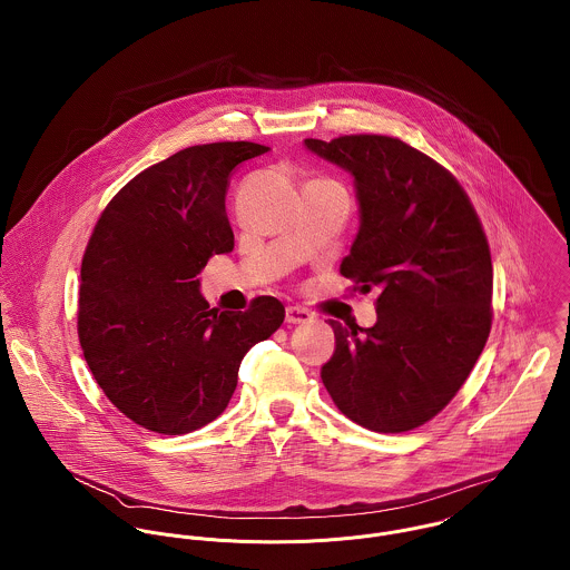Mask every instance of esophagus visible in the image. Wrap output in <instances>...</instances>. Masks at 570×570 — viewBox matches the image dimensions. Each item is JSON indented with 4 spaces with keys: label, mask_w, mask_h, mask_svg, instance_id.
<instances>
[{
    "label": "esophagus",
    "mask_w": 570,
    "mask_h": 570,
    "mask_svg": "<svg viewBox=\"0 0 570 570\" xmlns=\"http://www.w3.org/2000/svg\"><path fill=\"white\" fill-rule=\"evenodd\" d=\"M312 312L303 309V307H287L285 309V323L287 325H305V323H312Z\"/></svg>",
    "instance_id": "obj_1"
}]
</instances>
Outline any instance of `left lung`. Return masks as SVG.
<instances>
[{"mask_svg": "<svg viewBox=\"0 0 570 570\" xmlns=\"http://www.w3.org/2000/svg\"><path fill=\"white\" fill-rule=\"evenodd\" d=\"M305 147L351 173L360 230L340 272L373 287L377 323L328 321L331 400L373 432H406L450 404L491 328L493 269L468 193L441 164L389 136L307 138Z\"/></svg>", "mask_w": 570, "mask_h": 570, "instance_id": "8db88e82", "label": "left lung"}]
</instances>
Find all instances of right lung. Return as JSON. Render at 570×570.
<instances>
[{
    "mask_svg": "<svg viewBox=\"0 0 570 570\" xmlns=\"http://www.w3.org/2000/svg\"><path fill=\"white\" fill-rule=\"evenodd\" d=\"M254 142L197 145L138 173L102 210L81 265L79 340L107 400L158 434L217 419L245 353L283 325L258 296L247 312L210 309L197 274L235 235L228 177L265 154Z\"/></svg>",
    "mask_w": 570,
    "mask_h": 570,
    "instance_id": "1",
    "label": "right lung"
}]
</instances>
